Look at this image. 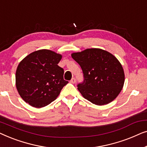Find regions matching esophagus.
<instances>
[{
  "mask_svg": "<svg viewBox=\"0 0 147 147\" xmlns=\"http://www.w3.org/2000/svg\"><path fill=\"white\" fill-rule=\"evenodd\" d=\"M70 82H71V84H75L76 82V80L75 78H72V79L71 80V81H70Z\"/></svg>",
  "mask_w": 147,
  "mask_h": 147,
  "instance_id": "1",
  "label": "esophagus"
}]
</instances>
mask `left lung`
Returning a JSON list of instances; mask_svg holds the SVG:
<instances>
[{
  "instance_id": "left-lung-1",
  "label": "left lung",
  "mask_w": 147,
  "mask_h": 147,
  "mask_svg": "<svg viewBox=\"0 0 147 147\" xmlns=\"http://www.w3.org/2000/svg\"><path fill=\"white\" fill-rule=\"evenodd\" d=\"M81 67L84 81L78 89L83 97L96 105H105L115 99L123 88L124 73L121 63L109 52L92 48L73 53Z\"/></svg>"
}]
</instances>
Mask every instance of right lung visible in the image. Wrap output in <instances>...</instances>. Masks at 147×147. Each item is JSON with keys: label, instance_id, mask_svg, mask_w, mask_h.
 Listing matches in <instances>:
<instances>
[{"label": "right lung", "instance_id": "obj_1", "mask_svg": "<svg viewBox=\"0 0 147 147\" xmlns=\"http://www.w3.org/2000/svg\"><path fill=\"white\" fill-rule=\"evenodd\" d=\"M62 55L48 49L34 51L20 62L16 71V87L25 102L42 108L54 101L68 83L57 65Z\"/></svg>", "mask_w": 147, "mask_h": 147}]
</instances>
